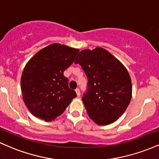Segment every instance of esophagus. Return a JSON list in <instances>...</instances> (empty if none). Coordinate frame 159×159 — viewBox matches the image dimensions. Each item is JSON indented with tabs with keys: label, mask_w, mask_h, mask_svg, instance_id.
I'll return each instance as SVG.
<instances>
[{
	"label": "esophagus",
	"mask_w": 159,
	"mask_h": 159,
	"mask_svg": "<svg viewBox=\"0 0 159 159\" xmlns=\"http://www.w3.org/2000/svg\"><path fill=\"white\" fill-rule=\"evenodd\" d=\"M75 93H76V95H77V96L79 97L80 96V94H81V93H80L79 89H75Z\"/></svg>",
	"instance_id": "1"
}]
</instances>
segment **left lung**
I'll return each mask as SVG.
<instances>
[{"instance_id":"8db88e82","label":"left lung","mask_w":159,"mask_h":159,"mask_svg":"<svg viewBox=\"0 0 159 159\" xmlns=\"http://www.w3.org/2000/svg\"><path fill=\"white\" fill-rule=\"evenodd\" d=\"M75 63L81 65L88 79L82 101L89 117L98 125L117 121L132 97L131 78L125 66L100 47L81 51Z\"/></svg>"}]
</instances>
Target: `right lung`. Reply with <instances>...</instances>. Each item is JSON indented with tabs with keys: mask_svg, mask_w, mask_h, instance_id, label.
<instances>
[{
	"mask_svg": "<svg viewBox=\"0 0 159 159\" xmlns=\"http://www.w3.org/2000/svg\"><path fill=\"white\" fill-rule=\"evenodd\" d=\"M78 52L55 43L38 51L28 61L22 72L20 88L24 104L33 116L45 121H53L75 98L64 72Z\"/></svg>",
	"mask_w": 159,
	"mask_h": 159,
	"instance_id": "1",
	"label": "right lung"
}]
</instances>
